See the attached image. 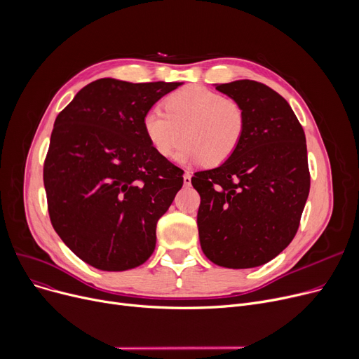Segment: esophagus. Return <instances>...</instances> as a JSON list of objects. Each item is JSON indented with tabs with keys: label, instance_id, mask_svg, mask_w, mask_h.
<instances>
[{
	"label": "esophagus",
	"instance_id": "34e87169",
	"mask_svg": "<svg viewBox=\"0 0 359 359\" xmlns=\"http://www.w3.org/2000/svg\"><path fill=\"white\" fill-rule=\"evenodd\" d=\"M183 183H184V186H191V183H192V176H191V173H184L183 175Z\"/></svg>",
	"mask_w": 359,
	"mask_h": 359
}]
</instances>
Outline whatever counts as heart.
Instances as JSON below:
<instances>
[{"instance_id":"b5f03b06","label":"heart","mask_w":359,"mask_h":359,"mask_svg":"<svg viewBox=\"0 0 359 359\" xmlns=\"http://www.w3.org/2000/svg\"><path fill=\"white\" fill-rule=\"evenodd\" d=\"M164 109L151 107L142 116V130L156 153L182 163L218 165L227 161L238 148L246 113L241 104L203 86H187L170 94Z\"/></svg>"}]
</instances>
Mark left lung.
I'll list each match as a JSON object with an SVG mask.
<instances>
[{
    "label": "left lung",
    "mask_w": 359,
    "mask_h": 359,
    "mask_svg": "<svg viewBox=\"0 0 359 359\" xmlns=\"http://www.w3.org/2000/svg\"><path fill=\"white\" fill-rule=\"evenodd\" d=\"M241 104L246 129L234 154L198 172V229L205 256L248 269L276 257L295 237L310 192L304 129L271 87L238 80L215 87Z\"/></svg>",
    "instance_id": "8db88e82"
}]
</instances>
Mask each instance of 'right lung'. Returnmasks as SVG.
Instances as JSON below:
<instances>
[{
  "label": "right lung",
  "mask_w": 359,
  "mask_h": 359,
  "mask_svg": "<svg viewBox=\"0 0 359 359\" xmlns=\"http://www.w3.org/2000/svg\"><path fill=\"white\" fill-rule=\"evenodd\" d=\"M182 83L100 79L55 119L43 164L52 227L102 271L137 268L156 249V227L183 184V170L158 156L142 116Z\"/></svg>",
  "instance_id": "add662e5"
}]
</instances>
